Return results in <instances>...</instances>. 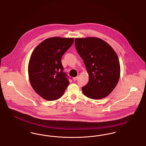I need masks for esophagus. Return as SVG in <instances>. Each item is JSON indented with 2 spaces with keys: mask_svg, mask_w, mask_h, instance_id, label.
Masks as SVG:
<instances>
[{
  "mask_svg": "<svg viewBox=\"0 0 146 146\" xmlns=\"http://www.w3.org/2000/svg\"><path fill=\"white\" fill-rule=\"evenodd\" d=\"M78 79V76L74 77V78H73V80H74V81H76Z\"/></svg>",
  "mask_w": 146,
  "mask_h": 146,
  "instance_id": "obj_1",
  "label": "esophagus"
}]
</instances>
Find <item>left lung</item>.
<instances>
[{
	"label": "left lung",
	"instance_id": "1",
	"mask_svg": "<svg viewBox=\"0 0 146 146\" xmlns=\"http://www.w3.org/2000/svg\"><path fill=\"white\" fill-rule=\"evenodd\" d=\"M75 45L89 74V82L82 89L84 95L94 100L107 97L120 78L117 54L107 42L96 37L76 38Z\"/></svg>",
	"mask_w": 146,
	"mask_h": 146
}]
</instances>
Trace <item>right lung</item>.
Returning <instances> with one entry per match:
<instances>
[{
	"label": "right lung",
	"instance_id": "add662e5",
	"mask_svg": "<svg viewBox=\"0 0 146 146\" xmlns=\"http://www.w3.org/2000/svg\"><path fill=\"white\" fill-rule=\"evenodd\" d=\"M73 42V38H49L33 51L28 63L29 80L33 90L42 98L57 100L68 86L61 58Z\"/></svg>",
	"mask_w": 146,
	"mask_h": 146
}]
</instances>
